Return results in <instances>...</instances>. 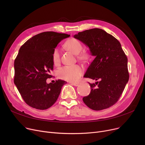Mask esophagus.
<instances>
[{
	"instance_id": "1",
	"label": "esophagus",
	"mask_w": 145,
	"mask_h": 145,
	"mask_svg": "<svg viewBox=\"0 0 145 145\" xmlns=\"http://www.w3.org/2000/svg\"><path fill=\"white\" fill-rule=\"evenodd\" d=\"M71 84L74 86H77L79 85V83H78V82H71Z\"/></svg>"
}]
</instances>
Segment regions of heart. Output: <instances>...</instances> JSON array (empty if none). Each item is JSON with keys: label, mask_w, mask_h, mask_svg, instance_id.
Instances as JSON below:
<instances>
[{"label": "heart", "mask_w": 145, "mask_h": 145, "mask_svg": "<svg viewBox=\"0 0 145 145\" xmlns=\"http://www.w3.org/2000/svg\"><path fill=\"white\" fill-rule=\"evenodd\" d=\"M65 46L75 55L79 54L83 49L82 43L74 38L67 40L65 43ZM88 57V55L86 53H81L78 55V57L80 59H86ZM60 60L59 50L55 49L52 53L53 62L55 65H57L60 62ZM83 72V69L78 65L65 66L59 69L57 71V74L61 79L70 82H75L79 80Z\"/></svg>", "instance_id": "obj_1"}]
</instances>
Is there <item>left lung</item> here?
<instances>
[{
	"instance_id": "1",
	"label": "left lung",
	"mask_w": 145,
	"mask_h": 145,
	"mask_svg": "<svg viewBox=\"0 0 145 145\" xmlns=\"http://www.w3.org/2000/svg\"><path fill=\"white\" fill-rule=\"evenodd\" d=\"M74 37L88 46L95 57L84 78L99 80L89 83L91 91L83 97V102L94 110L110 108L119 99L129 78L127 58L120 42L98 28L79 32Z\"/></svg>"
}]
</instances>
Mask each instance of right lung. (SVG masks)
Instances as JSON below:
<instances>
[{"label":"right lung","instance_id":"right-lung-1","mask_svg":"<svg viewBox=\"0 0 145 145\" xmlns=\"http://www.w3.org/2000/svg\"><path fill=\"white\" fill-rule=\"evenodd\" d=\"M70 35L44 32L27 40L14 60V83L23 99L36 109H47L54 104L66 82L46 83L53 69L52 53L58 43Z\"/></svg>","mask_w":145,"mask_h":145}]
</instances>
